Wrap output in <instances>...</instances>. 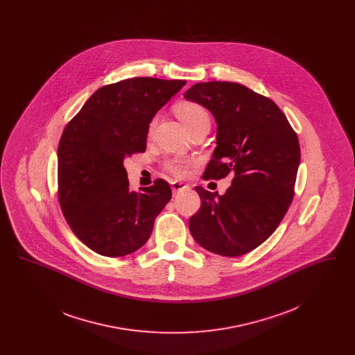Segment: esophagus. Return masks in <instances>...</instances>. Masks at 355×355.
I'll use <instances>...</instances> for the list:
<instances>
[{"instance_id":"obj_1","label":"esophagus","mask_w":355,"mask_h":355,"mask_svg":"<svg viewBox=\"0 0 355 355\" xmlns=\"http://www.w3.org/2000/svg\"><path fill=\"white\" fill-rule=\"evenodd\" d=\"M187 189H189V186L185 185L184 182H180V181H173L171 182V190H173L174 194H177L180 191H184V190H187Z\"/></svg>"}]
</instances>
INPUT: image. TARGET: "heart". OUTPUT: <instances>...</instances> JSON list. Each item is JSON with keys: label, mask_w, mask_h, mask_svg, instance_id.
<instances>
[{"label": "heart", "mask_w": 355, "mask_h": 355, "mask_svg": "<svg viewBox=\"0 0 355 355\" xmlns=\"http://www.w3.org/2000/svg\"><path fill=\"white\" fill-rule=\"evenodd\" d=\"M175 113H177V117L182 121V123L185 125L187 130H191L193 128H196L201 123L209 122L207 112L205 110L203 106H201L200 103H196V102L182 101L177 103ZM154 125H155V119H153L149 125V132H153ZM190 165H191L190 159L174 157L165 162V169L177 177H182V175H185L187 168Z\"/></svg>", "instance_id": "1"}]
</instances>
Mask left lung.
Listing matches in <instances>:
<instances>
[{
	"label": "left lung",
	"instance_id": "left-lung-1",
	"mask_svg": "<svg viewBox=\"0 0 355 355\" xmlns=\"http://www.w3.org/2000/svg\"><path fill=\"white\" fill-rule=\"evenodd\" d=\"M185 98L202 105L217 122V148L203 178L233 175L223 196L194 187L201 207L189 220L190 233L211 253H249L274 233L293 201L298 137L270 98L245 85L200 83Z\"/></svg>",
	"mask_w": 355,
	"mask_h": 355
}]
</instances>
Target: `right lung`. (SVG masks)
Listing matches in <instances>:
<instances>
[{"label":"right lung","instance_id":"1","mask_svg":"<svg viewBox=\"0 0 355 355\" xmlns=\"http://www.w3.org/2000/svg\"><path fill=\"white\" fill-rule=\"evenodd\" d=\"M186 81L137 77L100 87L58 145V201L70 229L97 254L122 257L146 243L171 198L169 184L129 190L123 159L146 150L149 123Z\"/></svg>","mask_w":355,"mask_h":355}]
</instances>
